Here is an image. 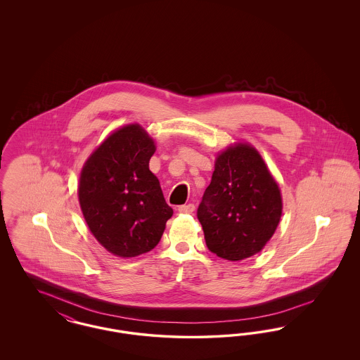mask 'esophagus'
Listing matches in <instances>:
<instances>
[{
	"mask_svg": "<svg viewBox=\"0 0 360 360\" xmlns=\"http://www.w3.org/2000/svg\"><path fill=\"white\" fill-rule=\"evenodd\" d=\"M179 213H185V214H191L194 210H195V206L194 204H188V205H182L178 207Z\"/></svg>",
	"mask_w": 360,
	"mask_h": 360,
	"instance_id": "1",
	"label": "esophagus"
}]
</instances>
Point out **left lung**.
<instances>
[{
    "label": "left lung",
    "mask_w": 360,
    "mask_h": 360,
    "mask_svg": "<svg viewBox=\"0 0 360 360\" xmlns=\"http://www.w3.org/2000/svg\"><path fill=\"white\" fill-rule=\"evenodd\" d=\"M281 216V190L252 146L239 143L217 156L197 210L210 252L232 262L255 255Z\"/></svg>",
    "instance_id": "8db88e82"
}]
</instances>
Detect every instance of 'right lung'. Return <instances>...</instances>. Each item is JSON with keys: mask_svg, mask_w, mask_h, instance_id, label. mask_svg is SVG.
<instances>
[{"mask_svg": "<svg viewBox=\"0 0 360 360\" xmlns=\"http://www.w3.org/2000/svg\"><path fill=\"white\" fill-rule=\"evenodd\" d=\"M154 140L139 125H125L103 140L81 172L78 197L90 232L120 257L156 247L172 209L150 172Z\"/></svg>", "mask_w": 360, "mask_h": 360, "instance_id": "add662e5", "label": "right lung"}]
</instances>
